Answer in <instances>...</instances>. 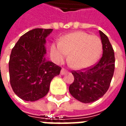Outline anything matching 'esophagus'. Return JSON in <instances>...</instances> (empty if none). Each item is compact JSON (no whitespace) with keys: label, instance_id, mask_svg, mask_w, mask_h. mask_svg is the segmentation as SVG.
<instances>
[{"label":"esophagus","instance_id":"34e87169","mask_svg":"<svg viewBox=\"0 0 126 126\" xmlns=\"http://www.w3.org/2000/svg\"><path fill=\"white\" fill-rule=\"evenodd\" d=\"M66 73H67V71H66L65 69H64V68L61 69V75L65 74Z\"/></svg>","mask_w":126,"mask_h":126}]
</instances>
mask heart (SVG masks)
Masks as SVG:
<instances>
[{"label":"heart","mask_w":126,"mask_h":126,"mask_svg":"<svg viewBox=\"0 0 126 126\" xmlns=\"http://www.w3.org/2000/svg\"><path fill=\"white\" fill-rule=\"evenodd\" d=\"M102 42L99 37L84 32L69 33L60 41L52 43L50 57L59 64L65 60L68 53L69 59L77 69H84L93 65L100 57Z\"/></svg>","instance_id":"1"}]
</instances>
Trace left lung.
Segmentation results:
<instances>
[{"label":"left lung","mask_w":126,"mask_h":126,"mask_svg":"<svg viewBox=\"0 0 126 126\" xmlns=\"http://www.w3.org/2000/svg\"><path fill=\"white\" fill-rule=\"evenodd\" d=\"M103 44V56L94 65L72 71L74 81L69 87L72 96L84 103L97 100L108 90L115 69V55L107 36L99 31Z\"/></svg>","instance_id":"1"}]
</instances>
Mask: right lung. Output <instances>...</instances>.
Listing matches in <instances>:
<instances>
[{
	"mask_svg": "<svg viewBox=\"0 0 126 126\" xmlns=\"http://www.w3.org/2000/svg\"><path fill=\"white\" fill-rule=\"evenodd\" d=\"M52 29L36 28L20 37L13 48L9 62L13 92L26 101H36L48 93L52 78L61 67L46 60L44 44Z\"/></svg>",
	"mask_w": 126,
	"mask_h": 126,
	"instance_id": "right-lung-1",
	"label": "right lung"
}]
</instances>
